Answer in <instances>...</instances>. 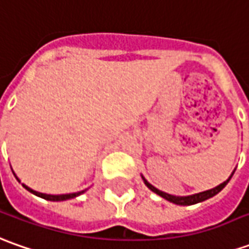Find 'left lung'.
<instances>
[{
  "instance_id": "obj_1",
  "label": "left lung",
  "mask_w": 249,
  "mask_h": 249,
  "mask_svg": "<svg viewBox=\"0 0 249 249\" xmlns=\"http://www.w3.org/2000/svg\"><path fill=\"white\" fill-rule=\"evenodd\" d=\"M234 173V172H233ZM231 173V176H233ZM231 176L224 181L222 184H219L218 187L213 189H209V191H204V192H200V194H196V195H191V196H173V195H169V194H165V192H162L160 189H157L155 187H153L150 182H147L146 178H143L144 180V184H146L148 188L151 189L153 192L155 194H158L160 196H162L163 199H166L169 202L172 203H176V204H180V206H191V204H195V203H199V202H203V200H206V199H210V197H213V196H215L218 192H221L222 189L225 188V185L229 182V180L231 178Z\"/></svg>"
}]
</instances>
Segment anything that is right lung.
I'll use <instances>...</instances> for the list:
<instances>
[{
  "label": "right lung",
  "instance_id": "1",
  "mask_svg": "<svg viewBox=\"0 0 249 249\" xmlns=\"http://www.w3.org/2000/svg\"><path fill=\"white\" fill-rule=\"evenodd\" d=\"M18 178V177H16ZM23 187H24L27 191H30V192H32L34 195L39 196V197H43V199H46V200H53V202H60V200H67V199H73V197H76V196L82 195L84 191H82V192H76V194H68V195H46V194H40V192H36V191H32L31 188H28L27 185H24L23 184Z\"/></svg>",
  "mask_w": 249,
  "mask_h": 249
}]
</instances>
